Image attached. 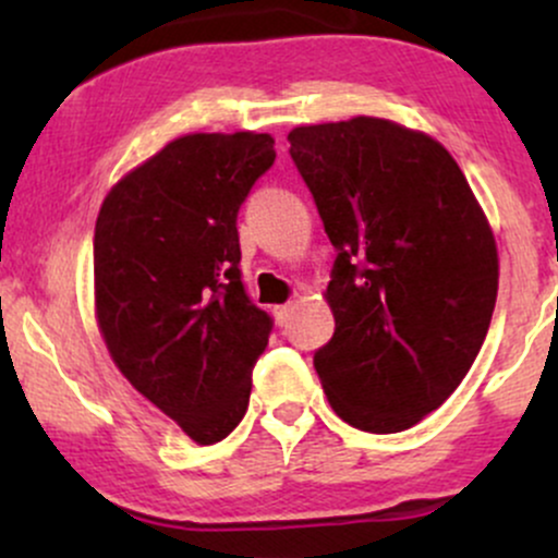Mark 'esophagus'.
<instances>
[{
  "mask_svg": "<svg viewBox=\"0 0 558 558\" xmlns=\"http://www.w3.org/2000/svg\"><path fill=\"white\" fill-rule=\"evenodd\" d=\"M291 312H293V306H291V304L275 306V319H278L280 328H283V325H288V319H291Z\"/></svg>",
  "mask_w": 558,
  "mask_h": 558,
  "instance_id": "34e87169",
  "label": "esophagus"
}]
</instances>
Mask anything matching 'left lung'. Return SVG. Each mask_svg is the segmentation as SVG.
Listing matches in <instances>:
<instances>
[{
	"label": "left lung",
	"instance_id": "8db88e82",
	"mask_svg": "<svg viewBox=\"0 0 558 558\" xmlns=\"http://www.w3.org/2000/svg\"><path fill=\"white\" fill-rule=\"evenodd\" d=\"M291 159L336 248V332L315 351L330 407L401 433L470 373L490 328L498 252L464 172L438 141L380 118L301 125Z\"/></svg>",
	"mask_w": 558,
	"mask_h": 558
}]
</instances>
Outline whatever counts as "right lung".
Instances as JSON below:
<instances>
[{
    "instance_id": "1",
    "label": "right lung",
    "mask_w": 558,
    "mask_h": 558,
    "mask_svg": "<svg viewBox=\"0 0 558 558\" xmlns=\"http://www.w3.org/2000/svg\"><path fill=\"white\" fill-rule=\"evenodd\" d=\"M267 133H191L107 194L94 230L96 319L131 386L196 444L233 433L272 317L241 280L239 220L275 162Z\"/></svg>"
}]
</instances>
